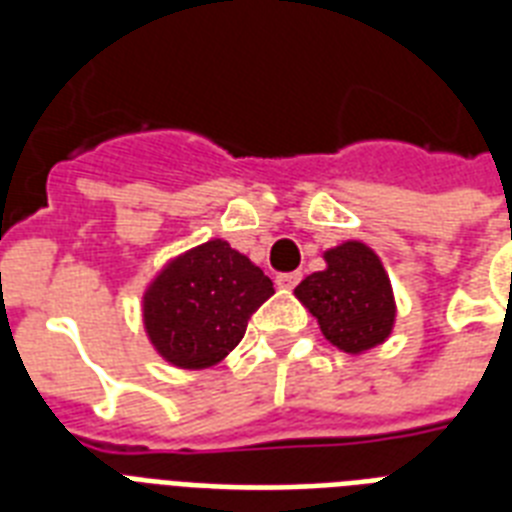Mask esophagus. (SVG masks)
Here are the masks:
<instances>
[{
  "mask_svg": "<svg viewBox=\"0 0 512 512\" xmlns=\"http://www.w3.org/2000/svg\"><path fill=\"white\" fill-rule=\"evenodd\" d=\"M300 279H303V273H300V271L279 273V276H276V284H279L281 289H295L297 284H300Z\"/></svg>",
  "mask_w": 512,
  "mask_h": 512,
  "instance_id": "esophagus-1",
  "label": "esophagus"
}]
</instances>
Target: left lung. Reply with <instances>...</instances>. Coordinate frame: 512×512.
I'll return each instance as SVG.
<instances>
[{"label":"left lung","mask_w":512,"mask_h":512,"mask_svg":"<svg viewBox=\"0 0 512 512\" xmlns=\"http://www.w3.org/2000/svg\"><path fill=\"white\" fill-rule=\"evenodd\" d=\"M324 257L327 271L313 273L295 289L300 303L319 319L324 337L345 353L380 345L396 319L380 257L361 241H345Z\"/></svg>","instance_id":"8db88e82"}]
</instances>
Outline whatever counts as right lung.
<instances>
[{"label": "right lung", "mask_w": 512, "mask_h": 512, "mask_svg": "<svg viewBox=\"0 0 512 512\" xmlns=\"http://www.w3.org/2000/svg\"><path fill=\"white\" fill-rule=\"evenodd\" d=\"M271 295L273 281L257 265L228 241H207L172 260L148 287V337L170 364L204 369L239 345Z\"/></svg>", "instance_id": "obj_1"}]
</instances>
